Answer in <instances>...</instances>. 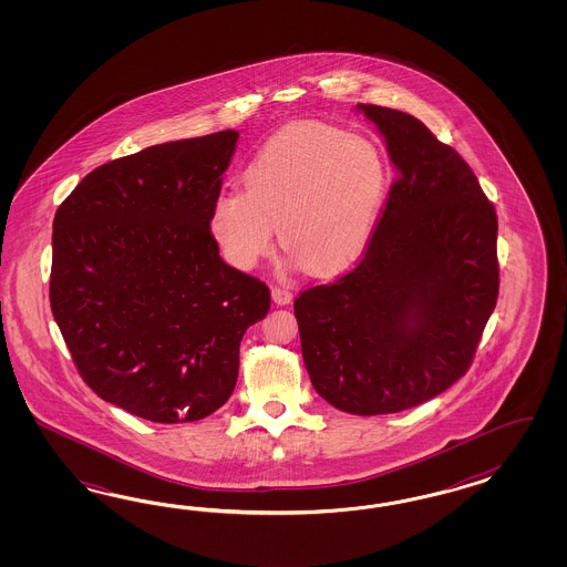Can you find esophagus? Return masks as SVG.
Returning <instances> with one entry per match:
<instances>
[{"label": "esophagus", "instance_id": "34e87169", "mask_svg": "<svg viewBox=\"0 0 567 567\" xmlns=\"http://www.w3.org/2000/svg\"><path fill=\"white\" fill-rule=\"evenodd\" d=\"M272 299L278 306H289L292 301V292L285 287H272Z\"/></svg>", "mask_w": 567, "mask_h": 567}]
</instances>
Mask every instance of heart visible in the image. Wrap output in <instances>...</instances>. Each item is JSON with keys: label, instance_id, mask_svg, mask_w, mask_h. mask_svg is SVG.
Listing matches in <instances>:
<instances>
[{"label": "heart", "instance_id": "b5f03b06", "mask_svg": "<svg viewBox=\"0 0 567 567\" xmlns=\"http://www.w3.org/2000/svg\"><path fill=\"white\" fill-rule=\"evenodd\" d=\"M391 187L377 143L324 124H292L270 138L209 209L224 259L251 270L280 240L313 275H337L365 251Z\"/></svg>", "mask_w": 567, "mask_h": 567}]
</instances>
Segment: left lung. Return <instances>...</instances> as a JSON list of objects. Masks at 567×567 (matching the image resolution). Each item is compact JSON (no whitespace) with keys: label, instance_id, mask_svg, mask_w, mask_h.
Wrapping results in <instances>:
<instances>
[{"label":"left lung","instance_id":"1","mask_svg":"<svg viewBox=\"0 0 567 567\" xmlns=\"http://www.w3.org/2000/svg\"><path fill=\"white\" fill-rule=\"evenodd\" d=\"M396 178L360 264L295 299L316 393L355 415L396 413L464 377L497 306V212L424 122L358 103Z\"/></svg>","mask_w":567,"mask_h":567}]
</instances>
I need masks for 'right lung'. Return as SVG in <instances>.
<instances>
[{
    "label": "right lung",
    "mask_w": 567,
    "mask_h": 567,
    "mask_svg": "<svg viewBox=\"0 0 567 567\" xmlns=\"http://www.w3.org/2000/svg\"><path fill=\"white\" fill-rule=\"evenodd\" d=\"M237 131L152 145L89 172L53 218L50 303L89 389L159 424L233 395L268 287L228 266L209 209Z\"/></svg>",
    "instance_id": "right-lung-1"
}]
</instances>
